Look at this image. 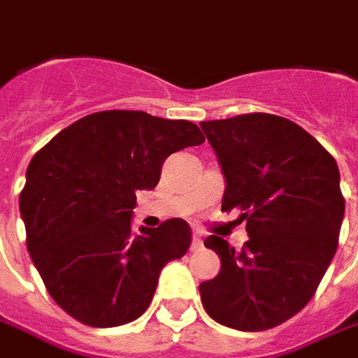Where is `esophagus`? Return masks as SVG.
Listing matches in <instances>:
<instances>
[{
	"mask_svg": "<svg viewBox=\"0 0 358 358\" xmlns=\"http://www.w3.org/2000/svg\"><path fill=\"white\" fill-rule=\"evenodd\" d=\"M202 246H204L202 236H200V234H194V238H192V250H202Z\"/></svg>",
	"mask_w": 358,
	"mask_h": 358,
	"instance_id": "1",
	"label": "esophagus"
}]
</instances>
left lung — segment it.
Segmentation results:
<instances>
[{
    "mask_svg": "<svg viewBox=\"0 0 358 358\" xmlns=\"http://www.w3.org/2000/svg\"><path fill=\"white\" fill-rule=\"evenodd\" d=\"M226 178L222 210H241L248 241L234 250L208 236L220 272L200 285L212 319L266 331L303 310L338 246L345 216L334 158L287 117L242 114L200 122Z\"/></svg>",
    "mask_w": 358,
    "mask_h": 358,
    "instance_id": "left-lung-1",
    "label": "left lung"
}]
</instances>
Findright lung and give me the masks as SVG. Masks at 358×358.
<instances>
[{
	"label": "right lung",
	"mask_w": 358,
	"mask_h": 358,
	"mask_svg": "<svg viewBox=\"0 0 358 358\" xmlns=\"http://www.w3.org/2000/svg\"><path fill=\"white\" fill-rule=\"evenodd\" d=\"M202 142L192 122L108 110L73 122L31 158L20 194L27 250L70 317L108 329L144 315L192 232L172 218L134 234L136 192L156 188L170 154Z\"/></svg>",
	"instance_id": "right-lung-1"
}]
</instances>
